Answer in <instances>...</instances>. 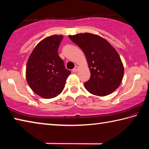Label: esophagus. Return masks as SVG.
<instances>
[{"label": "esophagus", "mask_w": 149, "mask_h": 149, "mask_svg": "<svg viewBox=\"0 0 149 149\" xmlns=\"http://www.w3.org/2000/svg\"><path fill=\"white\" fill-rule=\"evenodd\" d=\"M78 70H79V67L78 66H75L74 69L72 70V71H73V72H74V73H75V72H77V71H78Z\"/></svg>", "instance_id": "34e87169"}]
</instances>
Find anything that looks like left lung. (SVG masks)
<instances>
[{
	"label": "left lung",
	"mask_w": 149,
	"mask_h": 149,
	"mask_svg": "<svg viewBox=\"0 0 149 149\" xmlns=\"http://www.w3.org/2000/svg\"><path fill=\"white\" fill-rule=\"evenodd\" d=\"M86 56L91 72L90 79L84 84L90 93L107 96L122 82L124 69L119 54L107 40L97 35L84 33L70 35Z\"/></svg>",
	"instance_id": "left-lung-1"
}]
</instances>
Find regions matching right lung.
Returning <instances> with one entry per match:
<instances>
[{
    "label": "right lung",
    "instance_id": "obj_1",
    "mask_svg": "<svg viewBox=\"0 0 149 149\" xmlns=\"http://www.w3.org/2000/svg\"><path fill=\"white\" fill-rule=\"evenodd\" d=\"M62 35H54L40 41L30 54L26 65V79L29 87L44 99L60 95L71 74L58 53Z\"/></svg>",
    "mask_w": 149,
    "mask_h": 149
}]
</instances>
